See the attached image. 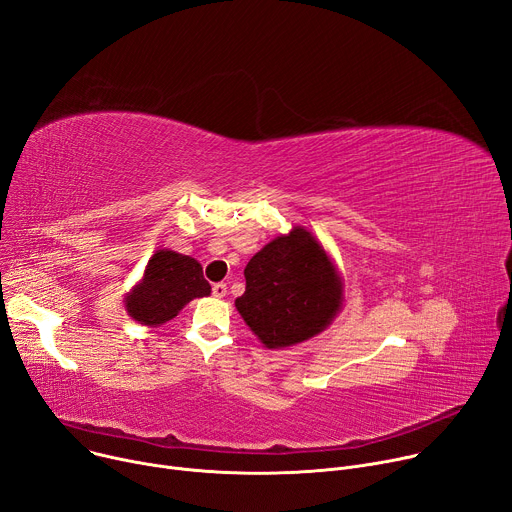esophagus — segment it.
<instances>
[{"label": "esophagus", "mask_w": 512, "mask_h": 512, "mask_svg": "<svg viewBox=\"0 0 512 512\" xmlns=\"http://www.w3.org/2000/svg\"><path fill=\"white\" fill-rule=\"evenodd\" d=\"M212 294H214L216 298H224V296H226V284H222V282H220V284H214V286H212Z\"/></svg>", "instance_id": "1"}]
</instances>
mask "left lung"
Returning a JSON list of instances; mask_svg holds the SVG:
<instances>
[{"label":"left lung","mask_w":512,"mask_h":512,"mask_svg":"<svg viewBox=\"0 0 512 512\" xmlns=\"http://www.w3.org/2000/svg\"><path fill=\"white\" fill-rule=\"evenodd\" d=\"M235 306L267 349H286L322 333L341 312L343 280L306 226L269 241L245 267Z\"/></svg>","instance_id":"obj_1"}]
</instances>
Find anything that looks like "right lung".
Listing matches in <instances>:
<instances>
[{
	"label": "right lung",
	"instance_id": "right-lung-1",
	"mask_svg": "<svg viewBox=\"0 0 512 512\" xmlns=\"http://www.w3.org/2000/svg\"><path fill=\"white\" fill-rule=\"evenodd\" d=\"M212 288L204 280L202 265L169 249H157L145 273L124 298V308L132 320L145 327H161L179 314L194 298L210 296Z\"/></svg>",
	"mask_w": 512,
	"mask_h": 512
}]
</instances>
